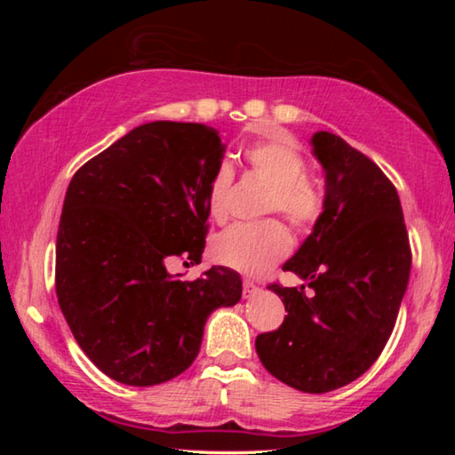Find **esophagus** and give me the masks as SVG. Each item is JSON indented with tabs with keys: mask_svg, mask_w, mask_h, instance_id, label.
<instances>
[{
	"mask_svg": "<svg viewBox=\"0 0 455 455\" xmlns=\"http://www.w3.org/2000/svg\"><path fill=\"white\" fill-rule=\"evenodd\" d=\"M259 291H260V289H259L257 284L252 283V281H243V297H244V299H251V297H255Z\"/></svg>",
	"mask_w": 455,
	"mask_h": 455,
	"instance_id": "1",
	"label": "esophagus"
}]
</instances>
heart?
<instances>
[{"mask_svg":"<svg viewBox=\"0 0 455 455\" xmlns=\"http://www.w3.org/2000/svg\"><path fill=\"white\" fill-rule=\"evenodd\" d=\"M246 163L260 180L268 184L265 212H281L295 228H307L319 219L321 192L307 179V160L299 144L289 136H275L246 150ZM233 171L220 164L209 184V211L217 220L227 214ZM291 249L289 230L279 220L259 225H236L220 233L212 243L219 265L244 275H260Z\"/></svg>","mask_w":455,"mask_h":455,"instance_id":"obj_1","label":"heart"}]
</instances>
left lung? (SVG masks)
<instances>
[{"instance_id":"left-lung-1","label":"left lung","mask_w":455,"mask_h":455,"mask_svg":"<svg viewBox=\"0 0 455 455\" xmlns=\"http://www.w3.org/2000/svg\"><path fill=\"white\" fill-rule=\"evenodd\" d=\"M325 172L323 212L287 263L315 291L271 284L287 311L255 341L260 363L305 394H327L363 375L387 343L407 291L411 251L397 190L341 136L315 132Z\"/></svg>"}]
</instances>
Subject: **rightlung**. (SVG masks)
Segmentation results:
<instances>
[{"instance_id":"obj_1","label":"right lung","mask_w":455,"mask_h":455,"mask_svg":"<svg viewBox=\"0 0 455 455\" xmlns=\"http://www.w3.org/2000/svg\"><path fill=\"white\" fill-rule=\"evenodd\" d=\"M227 146L219 130L156 120L88 160L66 190L56 241V292L76 341L114 381L148 387L192 365L204 323L241 301V275L212 267L196 281L209 184Z\"/></svg>"}]
</instances>
